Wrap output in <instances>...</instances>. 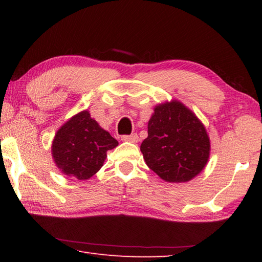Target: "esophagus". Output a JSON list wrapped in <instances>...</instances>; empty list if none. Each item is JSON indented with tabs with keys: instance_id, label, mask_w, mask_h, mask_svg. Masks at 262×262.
<instances>
[{
	"instance_id": "34e87169",
	"label": "esophagus",
	"mask_w": 262,
	"mask_h": 262,
	"mask_svg": "<svg viewBox=\"0 0 262 262\" xmlns=\"http://www.w3.org/2000/svg\"><path fill=\"white\" fill-rule=\"evenodd\" d=\"M121 140L122 141H126V142H132V143H135V142H137V140H139V136H137V134H130V135H123L121 136Z\"/></svg>"
}]
</instances>
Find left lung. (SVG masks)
I'll list each match as a JSON object with an SVG mask.
<instances>
[{
  "mask_svg": "<svg viewBox=\"0 0 262 262\" xmlns=\"http://www.w3.org/2000/svg\"><path fill=\"white\" fill-rule=\"evenodd\" d=\"M148 122L141 151L149 168L167 183H186L207 165L209 136L202 122L180 101L159 104Z\"/></svg>",
  "mask_w": 262,
  "mask_h": 262,
  "instance_id": "obj_1",
  "label": "left lung"
}]
</instances>
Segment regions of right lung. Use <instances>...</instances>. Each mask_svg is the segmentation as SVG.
I'll return each mask as SVG.
<instances>
[{"label": "right lung", "instance_id": "right-lung-1", "mask_svg": "<svg viewBox=\"0 0 262 262\" xmlns=\"http://www.w3.org/2000/svg\"><path fill=\"white\" fill-rule=\"evenodd\" d=\"M118 144V141L103 129L88 111H82L56 132L52 156L62 173L86 180L103 166L107 150Z\"/></svg>", "mask_w": 262, "mask_h": 262}]
</instances>
